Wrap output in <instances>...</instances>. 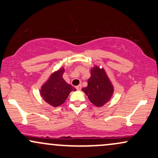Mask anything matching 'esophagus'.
Returning <instances> with one entry per match:
<instances>
[{
    "label": "esophagus",
    "mask_w": 158,
    "mask_h": 158,
    "mask_svg": "<svg viewBox=\"0 0 158 158\" xmlns=\"http://www.w3.org/2000/svg\"><path fill=\"white\" fill-rule=\"evenodd\" d=\"M76 88H77V90H80L81 89V85H78V86L76 87Z\"/></svg>",
    "instance_id": "34e87169"
}]
</instances>
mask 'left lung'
<instances>
[{"mask_svg":"<svg viewBox=\"0 0 158 158\" xmlns=\"http://www.w3.org/2000/svg\"><path fill=\"white\" fill-rule=\"evenodd\" d=\"M90 77L87 80V86L82 88L89 100L96 107H102L109 102L114 92L111 81L104 68L95 65L90 70Z\"/></svg>","mask_w":158,"mask_h":158,"instance_id":"left-lung-1","label":"left lung"}]
</instances>
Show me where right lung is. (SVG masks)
<instances>
[{
    "label": "right lung",
    "instance_id": "1",
    "mask_svg": "<svg viewBox=\"0 0 158 158\" xmlns=\"http://www.w3.org/2000/svg\"><path fill=\"white\" fill-rule=\"evenodd\" d=\"M64 71L63 68L51 73L45 82L42 85L40 95L45 102L56 107L65 102L68 95L76 88L68 84L62 78Z\"/></svg>",
    "mask_w": 158,
    "mask_h": 158
}]
</instances>
